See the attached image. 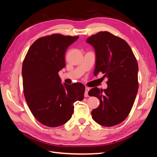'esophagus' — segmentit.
<instances>
[{
    "label": "esophagus",
    "instance_id": "1",
    "mask_svg": "<svg viewBox=\"0 0 157 157\" xmlns=\"http://www.w3.org/2000/svg\"><path fill=\"white\" fill-rule=\"evenodd\" d=\"M89 90H90V88H86L85 94H84L85 97H87V96H88V92H89Z\"/></svg>",
    "mask_w": 157,
    "mask_h": 157
}]
</instances>
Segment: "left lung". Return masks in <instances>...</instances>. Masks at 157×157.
<instances>
[{
  "instance_id": "obj_1",
  "label": "left lung",
  "mask_w": 157,
  "mask_h": 157,
  "mask_svg": "<svg viewBox=\"0 0 157 157\" xmlns=\"http://www.w3.org/2000/svg\"><path fill=\"white\" fill-rule=\"evenodd\" d=\"M86 42L94 48V75L102 72L108 79L106 89L95 87L88 92L100 100L92 117L102 126L116 125L128 116L138 93L137 61L128 43L109 32H100Z\"/></svg>"
}]
</instances>
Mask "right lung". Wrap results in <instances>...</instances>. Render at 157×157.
Here are the masks:
<instances>
[{
	"instance_id": "add662e5",
	"label": "right lung",
	"mask_w": 157,
	"mask_h": 157,
	"mask_svg": "<svg viewBox=\"0 0 157 157\" xmlns=\"http://www.w3.org/2000/svg\"><path fill=\"white\" fill-rule=\"evenodd\" d=\"M78 38L59 34L40 38L29 48L23 62L25 101L35 118L46 126L65 124L71 117L73 103L84 99V85L63 84L58 74L65 67L66 51Z\"/></svg>"
}]
</instances>
